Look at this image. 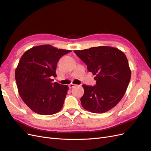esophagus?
<instances>
[{"label":"esophagus","mask_w":151,"mask_h":151,"mask_svg":"<svg viewBox=\"0 0 151 151\" xmlns=\"http://www.w3.org/2000/svg\"><path fill=\"white\" fill-rule=\"evenodd\" d=\"M76 86V85H75V84H74V83H70L69 85V88H73V87H75Z\"/></svg>","instance_id":"34e87169"}]
</instances>
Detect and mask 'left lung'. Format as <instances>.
Masks as SVG:
<instances>
[{
	"mask_svg": "<svg viewBox=\"0 0 151 151\" xmlns=\"http://www.w3.org/2000/svg\"><path fill=\"white\" fill-rule=\"evenodd\" d=\"M96 75L94 86L82 85L84 94L80 98L84 109L92 113L106 112L117 105L124 95L131 78V69L125 54L108 46L74 50Z\"/></svg>",
	"mask_w": 151,
	"mask_h": 151,
	"instance_id": "1",
	"label": "left lung"
}]
</instances>
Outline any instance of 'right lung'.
<instances>
[{
    "label": "right lung",
    "mask_w": 151,
    "mask_h": 151,
    "mask_svg": "<svg viewBox=\"0 0 151 151\" xmlns=\"http://www.w3.org/2000/svg\"><path fill=\"white\" fill-rule=\"evenodd\" d=\"M71 50L50 45L34 46L23 54L15 70L18 93L33 111L40 115L56 114L63 108L68 86L52 83L57 62Z\"/></svg>",
    "instance_id": "add662e5"
}]
</instances>
